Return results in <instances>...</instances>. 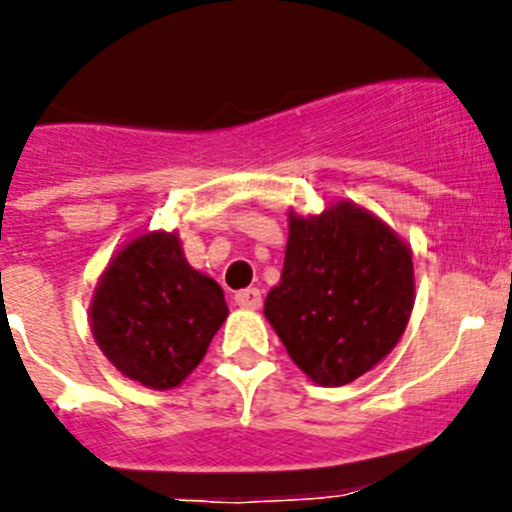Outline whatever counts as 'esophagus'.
Returning a JSON list of instances; mask_svg holds the SVG:
<instances>
[{
  "mask_svg": "<svg viewBox=\"0 0 512 512\" xmlns=\"http://www.w3.org/2000/svg\"><path fill=\"white\" fill-rule=\"evenodd\" d=\"M234 303L240 305V308L257 310L262 305V293L257 288H245V290H240V293L234 295Z\"/></svg>",
  "mask_w": 512,
  "mask_h": 512,
  "instance_id": "1",
  "label": "esophagus"
}]
</instances>
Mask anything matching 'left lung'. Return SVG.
<instances>
[{
	"mask_svg": "<svg viewBox=\"0 0 512 512\" xmlns=\"http://www.w3.org/2000/svg\"><path fill=\"white\" fill-rule=\"evenodd\" d=\"M412 247L351 199L321 214L288 212L280 283L265 318L318 386H343L381 364L414 308Z\"/></svg>",
	"mask_w": 512,
	"mask_h": 512,
	"instance_id": "obj_1",
	"label": "left lung"
}]
</instances>
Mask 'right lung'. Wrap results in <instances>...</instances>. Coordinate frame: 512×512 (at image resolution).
Listing matches in <instances>:
<instances>
[{"label":"right lung","mask_w":512,"mask_h":512,"mask_svg":"<svg viewBox=\"0 0 512 512\" xmlns=\"http://www.w3.org/2000/svg\"><path fill=\"white\" fill-rule=\"evenodd\" d=\"M88 315L103 356L126 379L164 391L202 364L229 308L217 280L186 262L179 234L154 229L111 257Z\"/></svg>","instance_id":"1"}]
</instances>
